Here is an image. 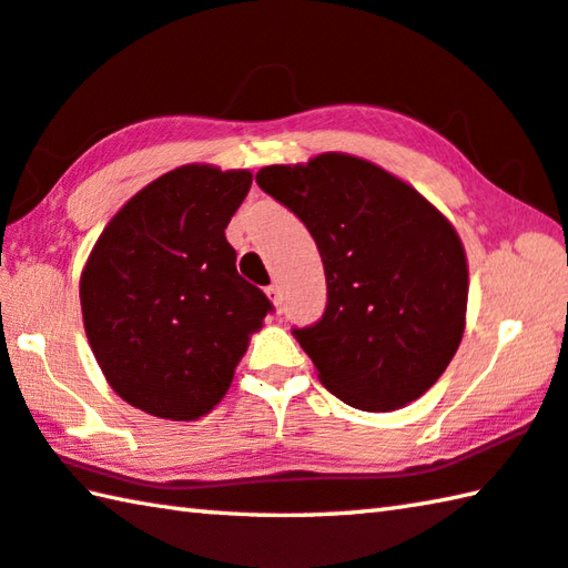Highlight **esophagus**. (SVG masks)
Here are the masks:
<instances>
[{
    "label": "esophagus",
    "instance_id": "esophagus-1",
    "mask_svg": "<svg viewBox=\"0 0 568 568\" xmlns=\"http://www.w3.org/2000/svg\"><path fill=\"white\" fill-rule=\"evenodd\" d=\"M265 295H267V301L273 303L275 311H281V303H283V293H281V287H277L275 283H273V285H267V287H265Z\"/></svg>",
    "mask_w": 568,
    "mask_h": 568
}]
</instances>
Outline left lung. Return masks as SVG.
Listing matches in <instances>:
<instances>
[{
	"label": "left lung",
	"instance_id": "1",
	"mask_svg": "<svg viewBox=\"0 0 568 568\" xmlns=\"http://www.w3.org/2000/svg\"><path fill=\"white\" fill-rule=\"evenodd\" d=\"M255 181L305 223L323 257L325 313L293 329L320 383L365 412L425 395L467 325L469 267L455 225L407 181L349 153L265 166Z\"/></svg>",
	"mask_w": 568,
	"mask_h": 568
}]
</instances>
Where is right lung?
I'll return each mask as SVG.
<instances>
[{"instance_id": "obj_1", "label": "right lung", "mask_w": 568, "mask_h": 568, "mask_svg": "<svg viewBox=\"0 0 568 568\" xmlns=\"http://www.w3.org/2000/svg\"><path fill=\"white\" fill-rule=\"evenodd\" d=\"M251 183L248 169H173L123 203L91 248L81 317L101 373L131 407L191 422L229 392L271 311L225 241Z\"/></svg>"}]
</instances>
